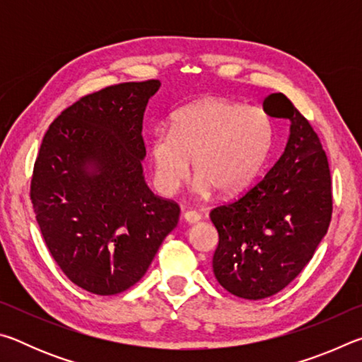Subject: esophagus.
<instances>
[{
  "label": "esophagus",
  "mask_w": 362,
  "mask_h": 362,
  "mask_svg": "<svg viewBox=\"0 0 362 362\" xmlns=\"http://www.w3.org/2000/svg\"><path fill=\"white\" fill-rule=\"evenodd\" d=\"M183 220H185L187 223H198L201 220V216L194 211H187V212H183Z\"/></svg>",
  "instance_id": "1"
}]
</instances>
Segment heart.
I'll return each instance as SVG.
<instances>
[{
	"instance_id": "obj_1",
	"label": "heart",
	"mask_w": 362,
	"mask_h": 362,
	"mask_svg": "<svg viewBox=\"0 0 362 362\" xmlns=\"http://www.w3.org/2000/svg\"><path fill=\"white\" fill-rule=\"evenodd\" d=\"M274 124L262 108L204 97L170 118V129L153 132L148 156L153 180L163 194H174L192 170L196 193L223 196L250 185L273 148Z\"/></svg>"
}]
</instances>
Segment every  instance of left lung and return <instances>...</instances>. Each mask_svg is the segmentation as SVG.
<instances>
[{
    "label": "left lung",
    "mask_w": 362,
    "mask_h": 362,
    "mask_svg": "<svg viewBox=\"0 0 362 362\" xmlns=\"http://www.w3.org/2000/svg\"><path fill=\"white\" fill-rule=\"evenodd\" d=\"M263 110L291 121L283 155L235 203L218 206L212 268L233 296L260 300L279 292L311 260L332 216L327 156L316 132L284 94H269Z\"/></svg>",
    "instance_id": "1"
}]
</instances>
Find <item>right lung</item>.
<instances>
[{"instance_id": "obj_1", "label": "right lung", "mask_w": 362, "mask_h": 362, "mask_svg": "<svg viewBox=\"0 0 362 362\" xmlns=\"http://www.w3.org/2000/svg\"><path fill=\"white\" fill-rule=\"evenodd\" d=\"M158 79L83 97L49 126L32 203L49 252L84 291L115 296L144 276L179 206L146 187L142 121Z\"/></svg>"}]
</instances>
